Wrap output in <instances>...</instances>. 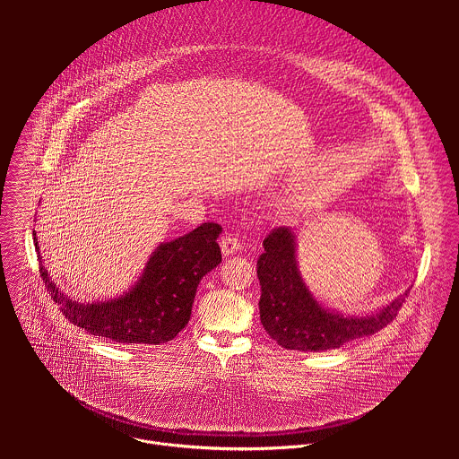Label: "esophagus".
Instances as JSON below:
<instances>
[{"mask_svg":"<svg viewBox=\"0 0 459 459\" xmlns=\"http://www.w3.org/2000/svg\"><path fill=\"white\" fill-rule=\"evenodd\" d=\"M221 249H222L224 256H231V255H235V253H238L242 249V242H240V238L237 235L226 233L221 238Z\"/></svg>","mask_w":459,"mask_h":459,"instance_id":"34e87169","label":"esophagus"}]
</instances>
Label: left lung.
<instances>
[{
  "label": "left lung",
  "instance_id": "obj_1",
  "mask_svg": "<svg viewBox=\"0 0 459 459\" xmlns=\"http://www.w3.org/2000/svg\"><path fill=\"white\" fill-rule=\"evenodd\" d=\"M263 247L256 266L262 286L260 318L268 335L286 350H335L353 339L373 335L393 322L408 297L404 291L380 313L364 318L332 313L311 295L300 277L291 230H272Z\"/></svg>",
  "mask_w": 459,
  "mask_h": 459
}]
</instances>
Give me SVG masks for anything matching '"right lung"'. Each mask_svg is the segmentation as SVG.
Wrapping results in <instances>:
<instances>
[{"label":"right lung","instance_id":"add662e5","mask_svg":"<svg viewBox=\"0 0 459 459\" xmlns=\"http://www.w3.org/2000/svg\"><path fill=\"white\" fill-rule=\"evenodd\" d=\"M221 231L217 222H203L191 233L160 244L131 291L108 302H72L42 264L40 277L70 324L124 344L168 342L187 325L201 277L222 260L217 244Z\"/></svg>","mask_w":459,"mask_h":459}]
</instances>
